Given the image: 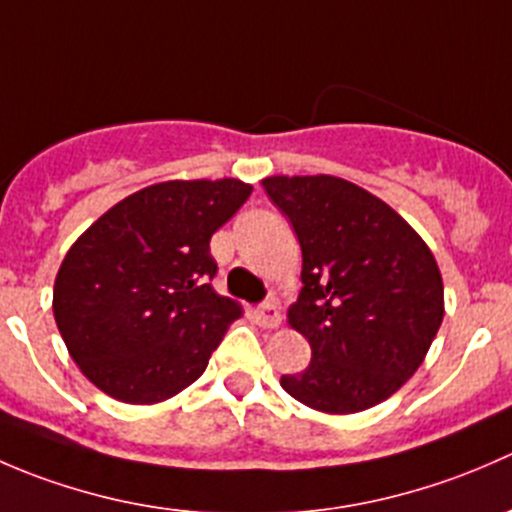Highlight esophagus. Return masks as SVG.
<instances>
[{"label":"esophagus","instance_id":"esophagus-1","mask_svg":"<svg viewBox=\"0 0 512 512\" xmlns=\"http://www.w3.org/2000/svg\"><path fill=\"white\" fill-rule=\"evenodd\" d=\"M252 317H255V322L260 324V327H265V329L280 327V322H282L280 307H277L275 302L260 304V307H257L255 312H252Z\"/></svg>","mask_w":512,"mask_h":512}]
</instances>
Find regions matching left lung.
Here are the masks:
<instances>
[{
	"instance_id": "obj_1",
	"label": "left lung",
	"mask_w": 512,
	"mask_h": 512,
	"mask_svg": "<svg viewBox=\"0 0 512 512\" xmlns=\"http://www.w3.org/2000/svg\"><path fill=\"white\" fill-rule=\"evenodd\" d=\"M302 247L289 324L312 361L280 379L309 409L356 414L389 399L421 366L443 322V280L394 208L334 175L262 180Z\"/></svg>"
}]
</instances>
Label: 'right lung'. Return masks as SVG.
Masks as SVG:
<instances>
[{"mask_svg":"<svg viewBox=\"0 0 512 512\" xmlns=\"http://www.w3.org/2000/svg\"><path fill=\"white\" fill-rule=\"evenodd\" d=\"M250 193L235 178L148 185L71 245L54 282V319L103 394L158 404L203 374L242 314L210 285V237Z\"/></svg>","mask_w":512,"mask_h":512,"instance_id":"add662e5","label":"right lung"}]
</instances>
